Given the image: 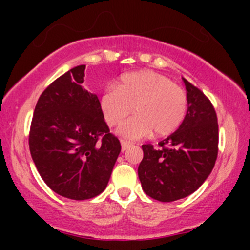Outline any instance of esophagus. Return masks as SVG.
<instances>
[{
    "label": "esophagus",
    "mask_w": 250,
    "mask_h": 250,
    "mask_svg": "<svg viewBox=\"0 0 250 250\" xmlns=\"http://www.w3.org/2000/svg\"><path fill=\"white\" fill-rule=\"evenodd\" d=\"M121 145H122V151H125L130 146V143L127 140H121Z\"/></svg>",
    "instance_id": "34e87169"
}]
</instances>
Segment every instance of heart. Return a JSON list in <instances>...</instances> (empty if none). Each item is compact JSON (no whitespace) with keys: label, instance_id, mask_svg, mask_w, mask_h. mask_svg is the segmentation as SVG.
<instances>
[{"label":"heart","instance_id":"b5f03b06","mask_svg":"<svg viewBox=\"0 0 250 250\" xmlns=\"http://www.w3.org/2000/svg\"><path fill=\"white\" fill-rule=\"evenodd\" d=\"M100 109L109 125L122 122L135 110L138 115L118 127L127 139H141L150 134L168 137L184 123L188 113V97L170 78L150 70L128 72L109 85L99 99Z\"/></svg>","mask_w":250,"mask_h":250}]
</instances>
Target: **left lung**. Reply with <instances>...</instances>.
<instances>
[{
	"mask_svg": "<svg viewBox=\"0 0 250 250\" xmlns=\"http://www.w3.org/2000/svg\"><path fill=\"white\" fill-rule=\"evenodd\" d=\"M188 113L181 127L158 147L143 145L138 168L141 188L153 200L173 202L188 197L207 180L218 157L219 128L215 110L198 88L183 77Z\"/></svg>",
	"mask_w": 250,
	"mask_h": 250,
	"instance_id": "obj_1",
	"label": "left lung"
}]
</instances>
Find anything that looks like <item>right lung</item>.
Masks as SVG:
<instances>
[{"label": "right lung", "instance_id": "1", "mask_svg": "<svg viewBox=\"0 0 250 250\" xmlns=\"http://www.w3.org/2000/svg\"><path fill=\"white\" fill-rule=\"evenodd\" d=\"M84 69L78 65L44 89L29 137L32 161L48 188L75 201L89 200L106 188L121 152L97 94L82 87Z\"/></svg>", "mask_w": 250, "mask_h": 250}]
</instances>
